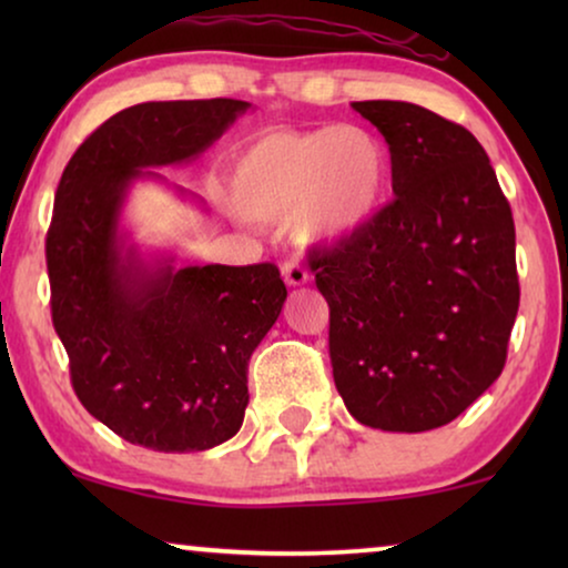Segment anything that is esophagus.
Here are the masks:
<instances>
[{
    "label": "esophagus",
    "mask_w": 568,
    "mask_h": 568,
    "mask_svg": "<svg viewBox=\"0 0 568 568\" xmlns=\"http://www.w3.org/2000/svg\"><path fill=\"white\" fill-rule=\"evenodd\" d=\"M282 276H284V282H286V286H305L307 282H310V276H307V271L300 266V263H294V261H290V263H284L282 266Z\"/></svg>",
    "instance_id": "esophagus-1"
}]
</instances>
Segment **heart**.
<instances>
[{"label":"heart","instance_id":"obj_1","mask_svg":"<svg viewBox=\"0 0 568 568\" xmlns=\"http://www.w3.org/2000/svg\"><path fill=\"white\" fill-rule=\"evenodd\" d=\"M230 201L253 222H292L305 245L341 243L375 227L395 196V158L375 129H274L230 165Z\"/></svg>","mask_w":568,"mask_h":568}]
</instances>
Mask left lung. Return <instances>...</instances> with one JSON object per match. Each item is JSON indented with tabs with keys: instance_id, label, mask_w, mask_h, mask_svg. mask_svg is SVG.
I'll return each instance as SVG.
<instances>
[{
	"instance_id": "obj_1",
	"label": "left lung",
	"mask_w": 568,
	"mask_h": 568,
	"mask_svg": "<svg viewBox=\"0 0 568 568\" xmlns=\"http://www.w3.org/2000/svg\"><path fill=\"white\" fill-rule=\"evenodd\" d=\"M395 158L375 227L310 255L331 307L333 379L348 414L429 432L501 375L519 307L515 222L468 129L403 100L352 103Z\"/></svg>"
}]
</instances>
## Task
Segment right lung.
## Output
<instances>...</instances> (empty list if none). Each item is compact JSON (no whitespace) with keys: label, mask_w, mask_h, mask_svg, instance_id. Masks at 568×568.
<instances>
[{"label":"right lung","mask_w":568,"mask_h":568,"mask_svg":"<svg viewBox=\"0 0 568 568\" xmlns=\"http://www.w3.org/2000/svg\"><path fill=\"white\" fill-rule=\"evenodd\" d=\"M245 111L230 98L131 105L84 139L59 181L45 237L53 328L77 398L131 445L201 453L235 437L247 362L282 315L274 263L178 266L123 227L134 183H168L154 168L193 162Z\"/></svg>","instance_id":"obj_1"}]
</instances>
